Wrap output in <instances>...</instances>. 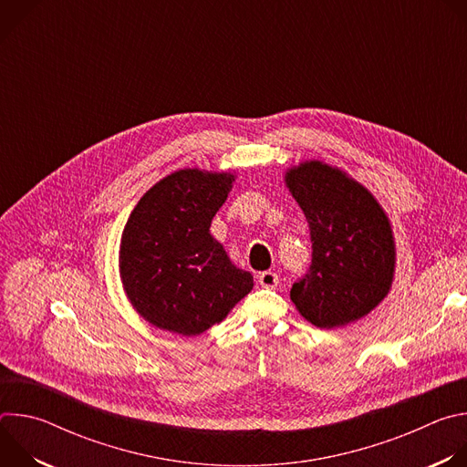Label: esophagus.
Wrapping results in <instances>:
<instances>
[{
	"label": "esophagus",
	"mask_w": 467,
	"mask_h": 467,
	"mask_svg": "<svg viewBox=\"0 0 467 467\" xmlns=\"http://www.w3.org/2000/svg\"><path fill=\"white\" fill-rule=\"evenodd\" d=\"M258 283L262 288H275L279 285V275L275 272H262L258 274Z\"/></svg>",
	"instance_id": "obj_1"
}]
</instances>
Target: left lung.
Wrapping results in <instances>:
<instances>
[{"label": "left lung", "mask_w": 467, "mask_h": 467, "mask_svg": "<svg viewBox=\"0 0 467 467\" xmlns=\"http://www.w3.org/2000/svg\"><path fill=\"white\" fill-rule=\"evenodd\" d=\"M285 182L312 242V264L290 299L319 328L358 321L391 288L395 242L386 213L366 186L321 161L290 168Z\"/></svg>", "instance_id": "8db88e82"}]
</instances>
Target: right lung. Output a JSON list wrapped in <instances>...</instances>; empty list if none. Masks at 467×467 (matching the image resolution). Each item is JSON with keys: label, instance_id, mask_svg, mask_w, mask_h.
Wrapping results in <instances>:
<instances>
[{"label": "right lung", "instance_id": "obj_1", "mask_svg": "<svg viewBox=\"0 0 467 467\" xmlns=\"http://www.w3.org/2000/svg\"><path fill=\"white\" fill-rule=\"evenodd\" d=\"M234 175L179 170L151 186L132 209L119 244V277L135 310L182 337L220 323L253 288L211 223Z\"/></svg>", "mask_w": 467, "mask_h": 467}]
</instances>
